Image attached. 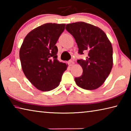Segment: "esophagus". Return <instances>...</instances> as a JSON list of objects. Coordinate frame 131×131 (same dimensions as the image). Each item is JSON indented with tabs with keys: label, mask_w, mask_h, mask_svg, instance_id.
Returning <instances> with one entry per match:
<instances>
[{
	"label": "esophagus",
	"mask_w": 131,
	"mask_h": 131,
	"mask_svg": "<svg viewBox=\"0 0 131 131\" xmlns=\"http://www.w3.org/2000/svg\"><path fill=\"white\" fill-rule=\"evenodd\" d=\"M68 64H69V65L71 66L73 65V64H74V62L73 61H69V62H68Z\"/></svg>",
	"instance_id": "esophagus-1"
}]
</instances>
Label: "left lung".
Instances as JSON below:
<instances>
[{"label":"left lung","instance_id":"1","mask_svg":"<svg viewBox=\"0 0 131 131\" xmlns=\"http://www.w3.org/2000/svg\"><path fill=\"white\" fill-rule=\"evenodd\" d=\"M65 28L74 37L79 54L88 52L85 59L77 61L83 68V74L74 79L76 84L84 90L96 89L102 85L112 70V44L102 30L91 24L77 22L67 24Z\"/></svg>","mask_w":131,"mask_h":131}]
</instances>
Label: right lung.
I'll return each mask as SVG.
<instances>
[{"label": "right lung", "mask_w": 131, "mask_h": 131, "mask_svg": "<svg viewBox=\"0 0 131 131\" xmlns=\"http://www.w3.org/2000/svg\"><path fill=\"white\" fill-rule=\"evenodd\" d=\"M65 24L47 23L26 35L19 50L23 70L37 89L48 91L60 83L68 65L57 59L55 44L65 29Z\"/></svg>", "instance_id": "1"}]
</instances>
